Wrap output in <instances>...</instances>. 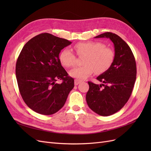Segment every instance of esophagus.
Returning a JSON list of instances; mask_svg holds the SVG:
<instances>
[{"label":"esophagus","mask_w":151,"mask_h":151,"mask_svg":"<svg viewBox=\"0 0 151 151\" xmlns=\"http://www.w3.org/2000/svg\"><path fill=\"white\" fill-rule=\"evenodd\" d=\"M82 82V81H81V80H78V79H75V81H74V84L76 85V86H77V85H78L79 84H80Z\"/></svg>","instance_id":"34e87169"}]
</instances>
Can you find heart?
I'll return each instance as SVG.
<instances>
[{
  "label": "heart",
  "mask_w": 151,
  "mask_h": 151,
  "mask_svg": "<svg viewBox=\"0 0 151 151\" xmlns=\"http://www.w3.org/2000/svg\"><path fill=\"white\" fill-rule=\"evenodd\" d=\"M74 50L79 56L84 55L83 65L76 67L70 71V76L79 79H84L95 71L96 74H101L110 67L115 58L113 50L105 47L98 42H81L74 45ZM62 64L71 67L76 64V56L70 50L64 49L59 55Z\"/></svg>",
  "instance_id": "obj_1"
}]
</instances>
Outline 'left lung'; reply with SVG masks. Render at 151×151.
<instances>
[{
	"label": "left lung",
	"instance_id": "8db88e82",
	"mask_svg": "<svg viewBox=\"0 0 151 151\" xmlns=\"http://www.w3.org/2000/svg\"><path fill=\"white\" fill-rule=\"evenodd\" d=\"M94 38L110 39L115 48V58L110 67L97 77L101 84L88 82L86 99L94 112L109 116L121 109L130 97L136 79V63L130 48L119 36L106 32Z\"/></svg>",
	"mask_w": 151,
	"mask_h": 151
}]
</instances>
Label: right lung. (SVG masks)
<instances>
[{"label":"right lung","instance_id":"right-lung-1","mask_svg":"<svg viewBox=\"0 0 151 151\" xmlns=\"http://www.w3.org/2000/svg\"><path fill=\"white\" fill-rule=\"evenodd\" d=\"M71 43L45 33L31 38L22 48L16 62V76L22 99L34 111L52 115L65 104L74 80L62 66L59 53ZM58 79L63 82L57 83Z\"/></svg>","mask_w":151,"mask_h":151}]
</instances>
